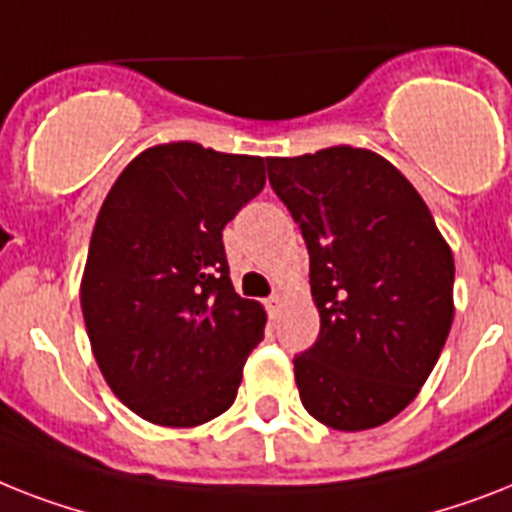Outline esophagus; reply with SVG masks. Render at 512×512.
<instances>
[{"label":"esophagus","mask_w":512,"mask_h":512,"mask_svg":"<svg viewBox=\"0 0 512 512\" xmlns=\"http://www.w3.org/2000/svg\"><path fill=\"white\" fill-rule=\"evenodd\" d=\"M286 305V299L281 297V294H273V297L268 299V310H270V315H278L281 313V307Z\"/></svg>","instance_id":"34e87169"}]
</instances>
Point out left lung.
I'll return each mask as SVG.
<instances>
[{"mask_svg":"<svg viewBox=\"0 0 512 512\" xmlns=\"http://www.w3.org/2000/svg\"><path fill=\"white\" fill-rule=\"evenodd\" d=\"M310 252L318 342L294 357L299 400L336 431L392 421L418 397L455 318V260L415 186L371 149L268 157Z\"/></svg>","mask_w":512,"mask_h":512,"instance_id":"left-lung-1","label":"left lung"}]
</instances>
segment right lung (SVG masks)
I'll use <instances>...</instances> for the list:
<instances>
[{
  "mask_svg": "<svg viewBox=\"0 0 512 512\" xmlns=\"http://www.w3.org/2000/svg\"><path fill=\"white\" fill-rule=\"evenodd\" d=\"M265 160L170 141L128 162L102 202L81 278L91 352L144 421L189 429L234 405L265 310L234 292L223 228Z\"/></svg>",
  "mask_w": 512,
  "mask_h": 512,
  "instance_id": "right-lung-1",
  "label": "right lung"
}]
</instances>
